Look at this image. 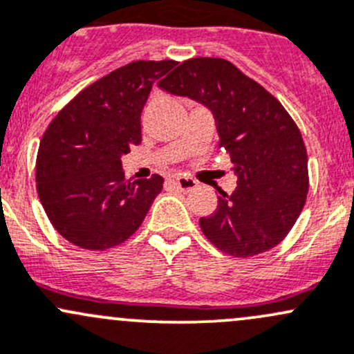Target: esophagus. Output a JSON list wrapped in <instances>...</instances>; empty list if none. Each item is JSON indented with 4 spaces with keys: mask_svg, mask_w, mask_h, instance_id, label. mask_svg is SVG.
Segmentation results:
<instances>
[{
    "mask_svg": "<svg viewBox=\"0 0 354 354\" xmlns=\"http://www.w3.org/2000/svg\"><path fill=\"white\" fill-rule=\"evenodd\" d=\"M173 183H174V187H176L178 189H180V192H183V193H189V192H193V189H195L196 187H198V183H196L195 180H193V178H188V176H176L173 180Z\"/></svg>",
    "mask_w": 354,
    "mask_h": 354,
    "instance_id": "1",
    "label": "esophagus"
}]
</instances>
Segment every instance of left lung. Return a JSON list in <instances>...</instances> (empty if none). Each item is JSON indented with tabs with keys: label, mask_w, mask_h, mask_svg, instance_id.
I'll list each match as a JSON object with an SVG mask.
<instances>
[{
	"label": "left lung",
	"mask_w": 354,
	"mask_h": 354,
	"mask_svg": "<svg viewBox=\"0 0 354 354\" xmlns=\"http://www.w3.org/2000/svg\"><path fill=\"white\" fill-rule=\"evenodd\" d=\"M159 88L188 96L212 111L218 147L237 176L217 210L200 218L215 248L249 258L274 248L290 232L308 192L307 151L295 122L273 95L225 59L181 62Z\"/></svg>",
	"instance_id": "1"
}]
</instances>
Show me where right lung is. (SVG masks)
<instances>
[{
    "mask_svg": "<svg viewBox=\"0 0 354 354\" xmlns=\"http://www.w3.org/2000/svg\"><path fill=\"white\" fill-rule=\"evenodd\" d=\"M176 61H136L84 88L50 122L37 156V193L64 239L91 251L127 241L162 189V178L130 181L122 156L139 146L152 84ZM161 83V81H159Z\"/></svg>",
    "mask_w": 354,
    "mask_h": 354,
    "instance_id": "obj_1",
    "label": "right lung"
}]
</instances>
